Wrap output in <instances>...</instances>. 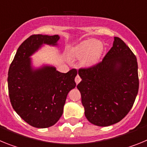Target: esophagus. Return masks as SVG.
Here are the masks:
<instances>
[{
  "instance_id": "34e87169",
  "label": "esophagus",
  "mask_w": 147,
  "mask_h": 147,
  "mask_svg": "<svg viewBox=\"0 0 147 147\" xmlns=\"http://www.w3.org/2000/svg\"><path fill=\"white\" fill-rule=\"evenodd\" d=\"M81 80H82V79L80 78V76H79V75H77V76H76V78H75V82H76V85H77V84H79V83L81 82Z\"/></svg>"
}]
</instances>
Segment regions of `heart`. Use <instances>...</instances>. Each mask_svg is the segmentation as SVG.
<instances>
[{"mask_svg": "<svg viewBox=\"0 0 147 147\" xmlns=\"http://www.w3.org/2000/svg\"><path fill=\"white\" fill-rule=\"evenodd\" d=\"M101 42L94 40L82 41L72 49L71 57L73 58H83L85 65H92L97 62L102 53Z\"/></svg>", "mask_w": 147, "mask_h": 147, "instance_id": "obj_1", "label": "heart"}]
</instances>
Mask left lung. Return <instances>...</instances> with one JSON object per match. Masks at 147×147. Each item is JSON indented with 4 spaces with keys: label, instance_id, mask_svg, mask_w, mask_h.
<instances>
[{
    "label": "left lung",
    "instance_id": "obj_1",
    "mask_svg": "<svg viewBox=\"0 0 147 147\" xmlns=\"http://www.w3.org/2000/svg\"><path fill=\"white\" fill-rule=\"evenodd\" d=\"M85 115L91 124L107 127L124 119L133 106L139 80L136 57L125 42L114 37L113 47L102 62L80 68Z\"/></svg>",
    "mask_w": 147,
    "mask_h": 147
}]
</instances>
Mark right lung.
<instances>
[{
  "mask_svg": "<svg viewBox=\"0 0 147 147\" xmlns=\"http://www.w3.org/2000/svg\"><path fill=\"white\" fill-rule=\"evenodd\" d=\"M59 35L34 34L19 46L8 73V89L13 109L29 125L47 128L63 113L66 97L76 87V69L66 74L53 66L34 69L30 57L42 44L57 45Z\"/></svg>",
  "mask_w": 147,
  "mask_h": 147,
  "instance_id": "right-lung-1",
  "label": "right lung"
}]
</instances>
